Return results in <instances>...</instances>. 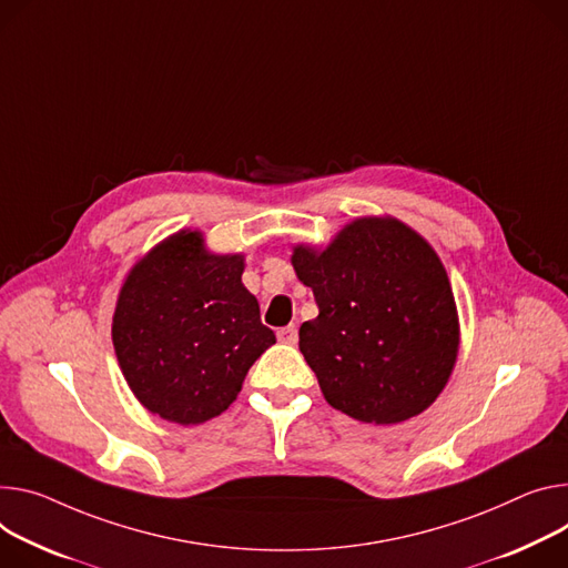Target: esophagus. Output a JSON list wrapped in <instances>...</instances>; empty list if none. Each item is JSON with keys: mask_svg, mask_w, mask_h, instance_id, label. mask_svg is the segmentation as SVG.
I'll list each match as a JSON object with an SVG mask.
<instances>
[{"mask_svg": "<svg viewBox=\"0 0 568 568\" xmlns=\"http://www.w3.org/2000/svg\"><path fill=\"white\" fill-rule=\"evenodd\" d=\"M276 335H278V342H283V344H296V339H298V331L294 324L281 328Z\"/></svg>", "mask_w": 568, "mask_h": 568, "instance_id": "esophagus-1", "label": "esophagus"}]
</instances>
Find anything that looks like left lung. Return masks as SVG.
Masks as SVG:
<instances>
[{
    "label": "left lung",
    "mask_w": 568,
    "mask_h": 568,
    "mask_svg": "<svg viewBox=\"0 0 568 568\" xmlns=\"http://www.w3.org/2000/svg\"><path fill=\"white\" fill-rule=\"evenodd\" d=\"M292 265L320 315L298 348L324 398L365 424H400L435 403L459 348L453 290L435 248L394 217H359Z\"/></svg>",
    "instance_id": "8db88e82"
}]
</instances>
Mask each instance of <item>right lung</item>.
<instances>
[{
    "label": "right lung",
    "mask_w": 568,
    "mask_h": 568,
    "mask_svg": "<svg viewBox=\"0 0 568 568\" xmlns=\"http://www.w3.org/2000/svg\"><path fill=\"white\" fill-rule=\"evenodd\" d=\"M244 255H217L199 231H179L129 272L113 346L135 398L161 419L194 426L237 398L276 335L242 285Z\"/></svg>",
    "instance_id": "1"
}]
</instances>
